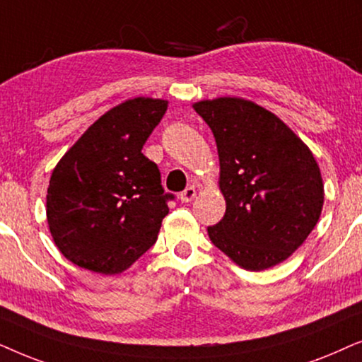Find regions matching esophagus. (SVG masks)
Returning <instances> with one entry per match:
<instances>
[{
  "instance_id": "34e87169",
  "label": "esophagus",
  "mask_w": 362,
  "mask_h": 362,
  "mask_svg": "<svg viewBox=\"0 0 362 362\" xmlns=\"http://www.w3.org/2000/svg\"><path fill=\"white\" fill-rule=\"evenodd\" d=\"M195 195H197L195 187H187V189L180 194V200L184 202V204H189V202L195 199Z\"/></svg>"
}]
</instances>
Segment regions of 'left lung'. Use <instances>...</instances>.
Returning a JSON list of instances; mask_svg holds the SVG:
<instances>
[{"instance_id":"left-lung-1","label":"left lung","mask_w":362,"mask_h":362,"mask_svg":"<svg viewBox=\"0 0 362 362\" xmlns=\"http://www.w3.org/2000/svg\"><path fill=\"white\" fill-rule=\"evenodd\" d=\"M214 132L223 218L209 226L216 248L250 272L285 262L320 220L325 185L305 142L262 105L240 98L200 100Z\"/></svg>"}]
</instances>
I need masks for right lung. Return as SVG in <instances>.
Returning a JSON list of instances; mask_svg holds the SVG:
<instances>
[{"label": "right lung", "instance_id": "1", "mask_svg": "<svg viewBox=\"0 0 362 362\" xmlns=\"http://www.w3.org/2000/svg\"><path fill=\"white\" fill-rule=\"evenodd\" d=\"M167 100L136 98L95 120L52 170L46 197L51 237L77 267L127 269L157 242L167 202L157 163L142 147Z\"/></svg>", "mask_w": 362, "mask_h": 362}]
</instances>
